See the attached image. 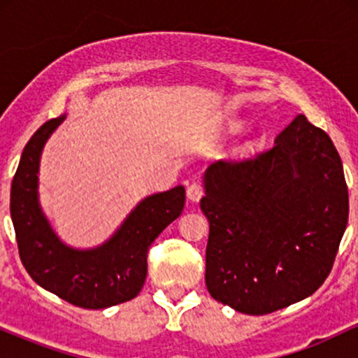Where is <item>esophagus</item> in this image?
<instances>
[{
  "mask_svg": "<svg viewBox=\"0 0 358 358\" xmlns=\"http://www.w3.org/2000/svg\"><path fill=\"white\" fill-rule=\"evenodd\" d=\"M187 196L192 200V202H199L203 196V187L199 183H192L190 187L187 188Z\"/></svg>",
  "mask_w": 358,
  "mask_h": 358,
  "instance_id": "esophagus-1",
  "label": "esophagus"
}]
</instances>
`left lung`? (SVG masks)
Masks as SVG:
<instances>
[{"instance_id":"1","label":"left lung","mask_w":358,"mask_h":358,"mask_svg":"<svg viewBox=\"0 0 358 358\" xmlns=\"http://www.w3.org/2000/svg\"><path fill=\"white\" fill-rule=\"evenodd\" d=\"M203 182L205 282L213 299L268 315L323 285L348 222L342 159L323 129L298 114L271 150L212 163Z\"/></svg>"}]
</instances>
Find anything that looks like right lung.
Returning <instances> with one entry per match:
<instances>
[{"mask_svg": "<svg viewBox=\"0 0 358 358\" xmlns=\"http://www.w3.org/2000/svg\"><path fill=\"white\" fill-rule=\"evenodd\" d=\"M65 119L59 116L36 129L24 146L13 176L11 220L18 252L31 279L72 305L101 310L136 298L148 273V249L185 205L182 185L146 196L99 248L65 245L38 203V166L43 145Z\"/></svg>", "mask_w": 358, "mask_h": 358, "instance_id": "obj_1", "label": "right lung"}]
</instances>
